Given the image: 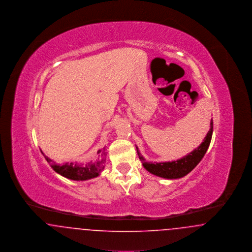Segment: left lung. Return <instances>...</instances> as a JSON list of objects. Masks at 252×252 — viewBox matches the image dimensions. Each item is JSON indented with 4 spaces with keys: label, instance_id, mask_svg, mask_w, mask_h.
Instances as JSON below:
<instances>
[{
    "label": "left lung",
    "instance_id": "8db88e82",
    "mask_svg": "<svg viewBox=\"0 0 252 252\" xmlns=\"http://www.w3.org/2000/svg\"><path fill=\"white\" fill-rule=\"evenodd\" d=\"M210 125H211L210 130L207 133L201 144L188 155L177 160L167 161V162H148L140 153L139 148L136 147L138 156L141 159V161L143 162L144 167L149 173L163 179L175 180V179L183 178L184 176L189 174L192 169L200 162L204 155L206 154L212 140V135H213V128H214L213 119L211 120Z\"/></svg>",
    "mask_w": 252,
    "mask_h": 252
}]
</instances>
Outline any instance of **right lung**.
<instances>
[{"label": "right lung", "mask_w": 252, "mask_h": 252, "mask_svg": "<svg viewBox=\"0 0 252 252\" xmlns=\"http://www.w3.org/2000/svg\"><path fill=\"white\" fill-rule=\"evenodd\" d=\"M46 160L48 161L51 167L54 169L55 172L61 175L64 178H67L69 180H88L96 178L100 175L102 170L105 167V161H106V152L105 148L103 150H98L97 154H101L98 158V159L93 162H89L87 164H78L76 162H66L63 164H56L51 158L45 156L44 153L41 151Z\"/></svg>", "instance_id": "right-lung-1"}]
</instances>
